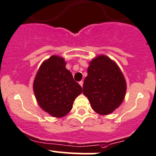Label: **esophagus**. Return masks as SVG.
<instances>
[{"label": "esophagus", "mask_w": 156, "mask_h": 156, "mask_svg": "<svg viewBox=\"0 0 156 156\" xmlns=\"http://www.w3.org/2000/svg\"><path fill=\"white\" fill-rule=\"evenodd\" d=\"M80 83V86H81L82 87H83V81H80V83Z\"/></svg>", "instance_id": "esophagus-1"}]
</instances>
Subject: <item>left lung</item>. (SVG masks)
Returning a JSON list of instances; mask_svg holds the SVG:
<instances>
[{"label":"left lung","instance_id":"left-lung-1","mask_svg":"<svg viewBox=\"0 0 156 156\" xmlns=\"http://www.w3.org/2000/svg\"><path fill=\"white\" fill-rule=\"evenodd\" d=\"M83 83V95L96 113L107 115L118 108L125 97L127 83L118 64L106 55L89 62Z\"/></svg>","mask_w":156,"mask_h":156}]
</instances>
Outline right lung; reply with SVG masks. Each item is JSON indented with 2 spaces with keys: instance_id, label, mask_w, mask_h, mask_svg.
Wrapping results in <instances>:
<instances>
[{
  "instance_id": "right-lung-1",
  "label": "right lung",
  "mask_w": 156,
  "mask_h": 156,
  "mask_svg": "<svg viewBox=\"0 0 156 156\" xmlns=\"http://www.w3.org/2000/svg\"><path fill=\"white\" fill-rule=\"evenodd\" d=\"M33 91L41 108L51 116L62 118L73 108L83 89L66 68L62 57L53 55L42 62L35 75Z\"/></svg>"
}]
</instances>
